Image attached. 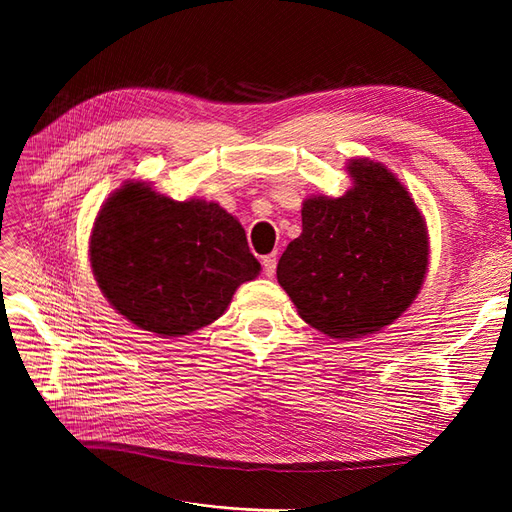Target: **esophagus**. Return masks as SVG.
<instances>
[{"mask_svg": "<svg viewBox=\"0 0 512 512\" xmlns=\"http://www.w3.org/2000/svg\"><path fill=\"white\" fill-rule=\"evenodd\" d=\"M262 269H265V275H267V277H273V275H275V269H277V258H275V254L262 256Z\"/></svg>", "mask_w": 512, "mask_h": 512, "instance_id": "1", "label": "esophagus"}]
</instances>
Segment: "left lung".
<instances>
[{
	"label": "left lung",
	"mask_w": 512,
	"mask_h": 512,
	"mask_svg": "<svg viewBox=\"0 0 512 512\" xmlns=\"http://www.w3.org/2000/svg\"><path fill=\"white\" fill-rule=\"evenodd\" d=\"M354 188L303 203V232L277 262L299 316L331 337L380 331L406 312L427 271L423 215L393 173L352 160Z\"/></svg>",
	"instance_id": "1"
}]
</instances>
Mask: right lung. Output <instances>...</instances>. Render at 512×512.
I'll use <instances>...</instances> for the list:
<instances>
[{"instance_id": "right-lung-1", "label": "right lung", "mask_w": 512, "mask_h": 512, "mask_svg": "<svg viewBox=\"0 0 512 512\" xmlns=\"http://www.w3.org/2000/svg\"><path fill=\"white\" fill-rule=\"evenodd\" d=\"M91 269L121 316L160 337L218 320L232 294L258 275L243 226L220 205L126 183L98 213Z\"/></svg>"}]
</instances>
